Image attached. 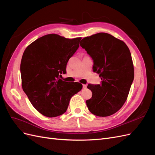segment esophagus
I'll use <instances>...</instances> for the list:
<instances>
[{
  "instance_id": "obj_1",
  "label": "esophagus",
  "mask_w": 155,
  "mask_h": 155,
  "mask_svg": "<svg viewBox=\"0 0 155 155\" xmlns=\"http://www.w3.org/2000/svg\"><path fill=\"white\" fill-rule=\"evenodd\" d=\"M87 87V85H83V88H86Z\"/></svg>"
}]
</instances>
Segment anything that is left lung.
Listing matches in <instances>:
<instances>
[{
    "label": "left lung",
    "mask_w": 155,
    "mask_h": 155,
    "mask_svg": "<svg viewBox=\"0 0 155 155\" xmlns=\"http://www.w3.org/2000/svg\"><path fill=\"white\" fill-rule=\"evenodd\" d=\"M80 46L93 59V71L100 74V85L88 84L92 96L86 101L91 113L109 116L118 111L127 99L134 79V66L128 46L107 33L83 38Z\"/></svg>",
    "instance_id": "8db88e82"
}]
</instances>
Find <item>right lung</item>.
<instances>
[{
	"instance_id": "add662e5",
	"label": "right lung",
	"mask_w": 155,
	"mask_h": 155,
	"mask_svg": "<svg viewBox=\"0 0 155 155\" xmlns=\"http://www.w3.org/2000/svg\"><path fill=\"white\" fill-rule=\"evenodd\" d=\"M81 37L67 39L48 34L27 46L21 63L22 87L35 109L52 118L64 114L70 98L82 89L78 82L60 78L66 73L69 59L79 46Z\"/></svg>"
}]
</instances>
